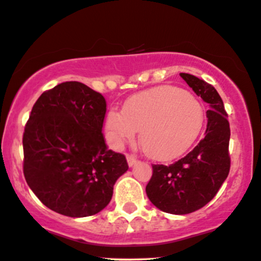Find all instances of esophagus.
<instances>
[{
    "instance_id": "1",
    "label": "esophagus",
    "mask_w": 261,
    "mask_h": 261,
    "mask_svg": "<svg viewBox=\"0 0 261 261\" xmlns=\"http://www.w3.org/2000/svg\"><path fill=\"white\" fill-rule=\"evenodd\" d=\"M127 163H128V166H129V167H133L137 163V159L134 156L128 155L127 156Z\"/></svg>"
}]
</instances>
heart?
I'll list each match as a JSON object with an SVG mask.
<instances>
[{
	"mask_svg": "<svg viewBox=\"0 0 261 261\" xmlns=\"http://www.w3.org/2000/svg\"><path fill=\"white\" fill-rule=\"evenodd\" d=\"M203 120V106L196 96L167 86L130 96L122 112H109L106 128L116 147L130 143L140 130V144L147 156L170 161L190 149Z\"/></svg>",
	"mask_w": 261,
	"mask_h": 261,
	"instance_id": "1",
	"label": "heart"
}]
</instances>
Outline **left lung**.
<instances>
[{"label":"left lung","instance_id":"obj_1","mask_svg":"<svg viewBox=\"0 0 261 261\" xmlns=\"http://www.w3.org/2000/svg\"><path fill=\"white\" fill-rule=\"evenodd\" d=\"M182 80L207 102V129L195 149L170 166L153 165L146 195L170 214H189L211 202L230 172V124L224 102L213 86L190 73Z\"/></svg>","mask_w":261,"mask_h":261}]
</instances>
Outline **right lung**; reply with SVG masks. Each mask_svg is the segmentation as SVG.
Returning a JSON list of instances; mask_svg holds the SVG:
<instances>
[{
  "label": "right lung",
  "instance_id": "obj_1",
  "mask_svg": "<svg viewBox=\"0 0 261 261\" xmlns=\"http://www.w3.org/2000/svg\"><path fill=\"white\" fill-rule=\"evenodd\" d=\"M105 112L104 96L76 81L44 92L32 108L22 137L25 180L57 213H99L128 170L125 157L106 147Z\"/></svg>",
  "mask_w": 261,
  "mask_h": 261
}]
</instances>
